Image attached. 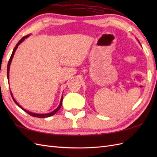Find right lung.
I'll list each match as a JSON object with an SVG mask.
<instances>
[{
  "instance_id": "right-lung-1",
  "label": "right lung",
  "mask_w": 157,
  "mask_h": 157,
  "mask_svg": "<svg viewBox=\"0 0 157 157\" xmlns=\"http://www.w3.org/2000/svg\"><path fill=\"white\" fill-rule=\"evenodd\" d=\"M29 35H28V36H24V37H23L21 40H20L18 42V43L17 44H16V46H15V47L14 48V49H13V52H12V54H11V57H10V59H9V62H8V65H7V79H8V82H9V69H10V65H11V61H12V59H13V56H14V55H15V51H16V50H17V47H18V46L21 44V43L25 39V38H27L28 36H29ZM11 92V96H12V98H13V101H14V102H15V104L17 105V106H19L20 108H21L22 110H23V111H24L25 112H26L27 113H28V114L29 115H31V116H33V117H38V118H45V117H51V116H52L53 115H55V113L57 112L60 109V108L61 107V105H62V101H63V96H62V97H61V102H60V105H59V106L57 108H56L55 111H52V112H51V113H46V114H37V113H32V112H29V111H27V110H25V109H24L23 108H22L21 106H20L17 102V101H15V98H13V94H12V92H11V91H10Z\"/></svg>"
}]
</instances>
